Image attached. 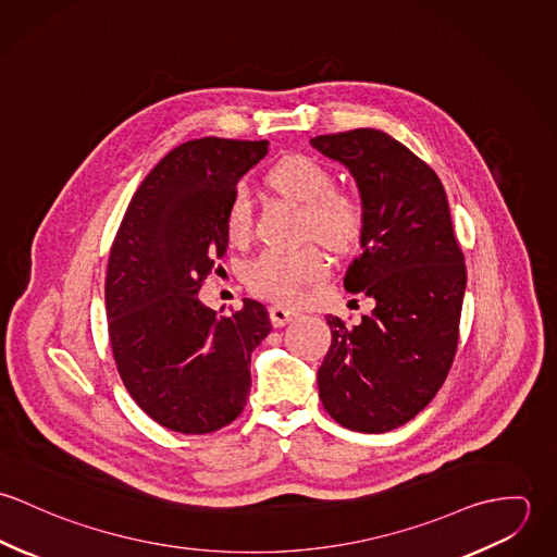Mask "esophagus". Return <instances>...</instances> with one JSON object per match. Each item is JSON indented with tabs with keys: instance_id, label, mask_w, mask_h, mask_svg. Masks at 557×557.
I'll list each match as a JSON object with an SVG mask.
<instances>
[{
	"instance_id": "obj_1",
	"label": "esophagus",
	"mask_w": 557,
	"mask_h": 557,
	"mask_svg": "<svg viewBox=\"0 0 557 557\" xmlns=\"http://www.w3.org/2000/svg\"><path fill=\"white\" fill-rule=\"evenodd\" d=\"M296 318H298V313H294V311H289L285 307H278V305L270 307V321H272L274 327H283V325H287L289 321H294Z\"/></svg>"
}]
</instances>
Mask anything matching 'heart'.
Here are the masks:
<instances>
[{"mask_svg": "<svg viewBox=\"0 0 557 557\" xmlns=\"http://www.w3.org/2000/svg\"><path fill=\"white\" fill-rule=\"evenodd\" d=\"M270 186L307 206V234L334 250H345L362 232L364 212L360 201L343 190H334L332 171L313 157L289 154L268 173ZM227 238L244 244L252 234V210L244 188L232 197L227 219ZM327 272L325 255L307 246L300 250H265L252 259L244 272L246 285L270 300L294 305L302 289L318 283Z\"/></svg>", "mask_w": 557, "mask_h": 557, "instance_id": "heart-1", "label": "heart"}]
</instances>
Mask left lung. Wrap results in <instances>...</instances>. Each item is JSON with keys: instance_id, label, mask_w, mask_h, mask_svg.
I'll return each mask as SVG.
<instances>
[{"instance_id": "1", "label": "left lung", "mask_w": 557, "mask_h": 557, "mask_svg": "<svg viewBox=\"0 0 557 557\" xmlns=\"http://www.w3.org/2000/svg\"><path fill=\"white\" fill-rule=\"evenodd\" d=\"M311 146L356 180L362 252L343 285L375 302L358 325L325 318L332 343L318 371L319 398L338 424L386 433L422 411L453 367L466 259L440 177L388 133L356 128L319 135Z\"/></svg>"}]
</instances>
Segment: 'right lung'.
I'll list each match as a JSON object with an SVG mask.
<instances>
[{
  "instance_id": "1",
  "label": "right lung",
  "mask_w": 557,
  "mask_h": 557,
  "mask_svg": "<svg viewBox=\"0 0 557 557\" xmlns=\"http://www.w3.org/2000/svg\"><path fill=\"white\" fill-rule=\"evenodd\" d=\"M268 141L203 137L171 150L137 188L111 246L104 305L120 377L160 426L203 435L234 422L250 393V354L272 323L244 298L234 315L199 300L227 252L238 182Z\"/></svg>"
}]
</instances>
